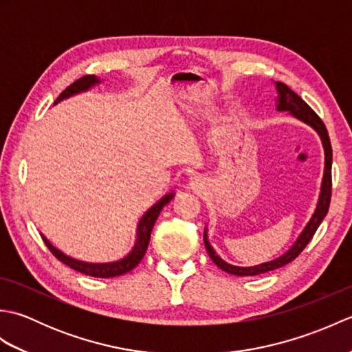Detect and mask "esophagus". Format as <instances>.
Wrapping results in <instances>:
<instances>
[{
    "label": "esophagus",
    "instance_id": "1",
    "mask_svg": "<svg viewBox=\"0 0 352 352\" xmlns=\"http://www.w3.org/2000/svg\"><path fill=\"white\" fill-rule=\"evenodd\" d=\"M206 188H207V183H206V180H204L203 177L197 175V177H192L190 180H189V189H190L192 192L201 193Z\"/></svg>",
    "mask_w": 352,
    "mask_h": 352
}]
</instances>
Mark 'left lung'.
<instances>
[{
  "instance_id": "obj_1",
  "label": "left lung",
  "mask_w": 352,
  "mask_h": 352,
  "mask_svg": "<svg viewBox=\"0 0 352 352\" xmlns=\"http://www.w3.org/2000/svg\"><path fill=\"white\" fill-rule=\"evenodd\" d=\"M274 85H275V91H276V98H275L276 111H287L290 116L296 118L298 121H301L305 125L311 126V129L315 130L318 133V136L320 138V142H322V146H324V154H325L324 177H322V183H320V192H319L316 208H315V212H313L310 221L307 222V226L304 227L300 236L296 237L294 245H292L286 252H283L280 257H276L274 260L265 261V263H260L256 266L230 265L226 260H222L218 256V252L213 250V246L210 245V242H208V228L207 227L204 228V245H206L208 256H210V258L213 260V263L219 269H222L223 272L231 274V275H237V276L260 275V274H265L269 271H274V269H278L284 265L290 263L292 260H295L298 256H300V252L305 248V246H307V243L311 241L313 234L316 233V230L320 226V222L324 221V218L328 213V207H330L333 149H331V142H330V138H328V131L325 129V125L300 95H296L290 87H287L284 83H280V81H274Z\"/></svg>"
}]
</instances>
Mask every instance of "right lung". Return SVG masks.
Instances as JSON below:
<instances>
[{
    "label": "right lung",
    "instance_id": "add662e5",
    "mask_svg": "<svg viewBox=\"0 0 352 352\" xmlns=\"http://www.w3.org/2000/svg\"><path fill=\"white\" fill-rule=\"evenodd\" d=\"M101 83H102V80L96 76H85L83 78L74 81L69 87H66L65 91L60 94V96L56 100L54 106L63 100L71 98V96H76L78 94L91 91V89H94L95 86H98ZM174 195H175V192L166 193V195L160 198L154 206L149 207L148 210L142 214V218L139 219L138 227H136V239H134L133 248L130 250L129 254H126V256H124L119 260H115V261L94 263V261H85V260L74 258V257L68 256V254H65L63 251L56 248V246L52 245L42 233H41V236L43 239L45 245L48 246V250L54 254V256L60 260L62 263H65L66 266H69L72 269H76V271H78L81 274L96 276V278H111V276L124 275L126 272L133 271V269L140 263V260L144 258L146 248H148V243H149V237H151V231H153L154 223H155L157 218H159L160 212L163 210V207L170 203V199L174 198Z\"/></svg>",
    "mask_w": 352,
    "mask_h": 352
}]
</instances>
